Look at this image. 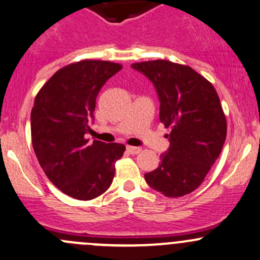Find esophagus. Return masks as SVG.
Masks as SVG:
<instances>
[{"label":"esophagus","mask_w":260,"mask_h":260,"mask_svg":"<svg viewBox=\"0 0 260 260\" xmlns=\"http://www.w3.org/2000/svg\"><path fill=\"white\" fill-rule=\"evenodd\" d=\"M127 151L128 153H131V154H138L139 152L142 151L139 147H132V146H127Z\"/></svg>","instance_id":"obj_1"}]
</instances>
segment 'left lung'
<instances>
[{
	"label": "left lung",
	"mask_w": 260,
	"mask_h": 260,
	"mask_svg": "<svg viewBox=\"0 0 260 260\" xmlns=\"http://www.w3.org/2000/svg\"><path fill=\"white\" fill-rule=\"evenodd\" d=\"M146 76L159 100V119L169 148L160 165L144 174L147 184L166 197H182L202 184L222 152L226 121L214 87L188 66L166 59L133 63Z\"/></svg>",
	"instance_id": "8db88e82"
}]
</instances>
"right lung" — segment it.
Here are the masks:
<instances>
[{"instance_id":"1","label":"right lung","mask_w":260,"mask_h":260,"mask_svg":"<svg viewBox=\"0 0 260 260\" xmlns=\"http://www.w3.org/2000/svg\"><path fill=\"white\" fill-rule=\"evenodd\" d=\"M121 70L118 63L94 59L68 64L35 98L34 151L48 179L75 199L89 201L105 193L113 180L114 163L125 149L121 143L86 139L98 92Z\"/></svg>"}]
</instances>
